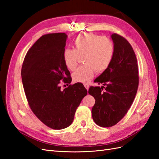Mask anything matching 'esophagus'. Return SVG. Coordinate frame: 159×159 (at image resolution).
Returning a JSON list of instances; mask_svg holds the SVG:
<instances>
[{"instance_id": "34e87169", "label": "esophagus", "mask_w": 159, "mask_h": 159, "mask_svg": "<svg viewBox=\"0 0 159 159\" xmlns=\"http://www.w3.org/2000/svg\"><path fill=\"white\" fill-rule=\"evenodd\" d=\"M84 86H85V88H86V89H87V90H88V89H89V85L88 84H84Z\"/></svg>"}]
</instances>
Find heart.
<instances>
[{"mask_svg": "<svg viewBox=\"0 0 159 159\" xmlns=\"http://www.w3.org/2000/svg\"><path fill=\"white\" fill-rule=\"evenodd\" d=\"M74 49L66 48L63 52V60L66 66L74 70L78 65L79 56L85 55V65L80 66L72 77L75 82L88 84L93 78L95 71L102 73L111 62L114 45L106 37L93 33L81 34L74 40Z\"/></svg>", "mask_w": 159, "mask_h": 159, "instance_id": "heart-1", "label": "heart"}]
</instances>
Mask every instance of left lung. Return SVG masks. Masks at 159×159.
Listing matches in <instances>:
<instances>
[{
	"label": "left lung",
	"mask_w": 159,
	"mask_h": 159,
	"mask_svg": "<svg viewBox=\"0 0 159 159\" xmlns=\"http://www.w3.org/2000/svg\"><path fill=\"white\" fill-rule=\"evenodd\" d=\"M111 37L114 44L111 62L94 81L103 86H91L88 91L95 99L91 109L93 119L103 127H112L124 117L139 86L137 60L131 45L117 34L114 33Z\"/></svg>",
	"instance_id": "left-lung-1"
}]
</instances>
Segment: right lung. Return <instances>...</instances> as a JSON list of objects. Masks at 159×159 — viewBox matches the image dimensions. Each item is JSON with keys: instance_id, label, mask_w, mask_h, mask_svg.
Masks as SVG:
<instances>
[{"instance_id": "1", "label": "right lung", "mask_w": 159, "mask_h": 159, "mask_svg": "<svg viewBox=\"0 0 159 159\" xmlns=\"http://www.w3.org/2000/svg\"><path fill=\"white\" fill-rule=\"evenodd\" d=\"M68 36L65 33L43 35L28 51L21 70L28 105L46 126L62 129L74 121L76 109L88 91L76 83L61 90L60 81L70 84V72L63 60Z\"/></svg>"}]
</instances>
